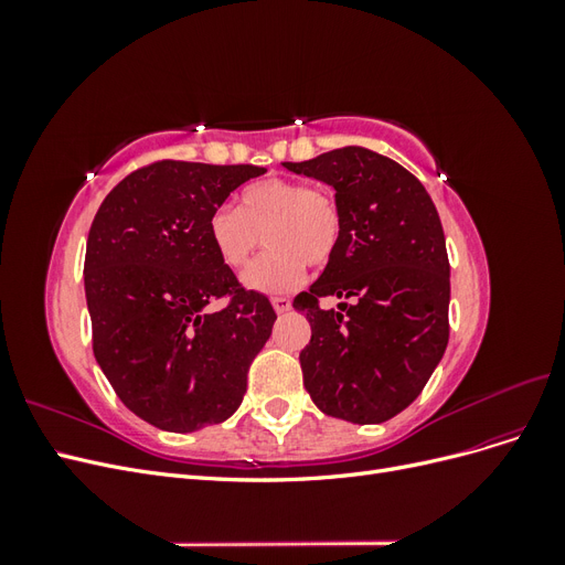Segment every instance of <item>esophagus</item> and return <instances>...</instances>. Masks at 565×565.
I'll use <instances>...</instances> for the list:
<instances>
[{"label": "esophagus", "instance_id": "obj_1", "mask_svg": "<svg viewBox=\"0 0 565 565\" xmlns=\"http://www.w3.org/2000/svg\"><path fill=\"white\" fill-rule=\"evenodd\" d=\"M270 303H273V309H276L278 313H287L289 309H292V301H289L287 297H273Z\"/></svg>", "mask_w": 565, "mask_h": 565}]
</instances>
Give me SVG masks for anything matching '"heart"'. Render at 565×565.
<instances>
[{"label":"heart","mask_w":565,"mask_h":565,"mask_svg":"<svg viewBox=\"0 0 565 565\" xmlns=\"http://www.w3.org/2000/svg\"><path fill=\"white\" fill-rule=\"evenodd\" d=\"M218 259L241 270L266 237L262 254L243 276L254 292L285 295L306 278V266H328L344 235V216L332 193L292 179H264L241 193V207L218 204L207 218Z\"/></svg>","instance_id":"heart-1"}]
</instances>
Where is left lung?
Instances as JSON below:
<instances>
[{
	"mask_svg": "<svg viewBox=\"0 0 565 565\" xmlns=\"http://www.w3.org/2000/svg\"><path fill=\"white\" fill-rule=\"evenodd\" d=\"M282 167L332 185L344 216L337 256L295 299L311 322L303 386L324 415L386 422L419 396L448 347L450 264L436 204L405 167L361 146ZM320 296H337L338 309L320 310Z\"/></svg>",
	"mask_w": 565,
	"mask_h": 565,
	"instance_id": "obj_1",
	"label": "left lung"
}]
</instances>
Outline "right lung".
Returning <instances> with one entry per match:
<instances>
[{"mask_svg": "<svg viewBox=\"0 0 565 565\" xmlns=\"http://www.w3.org/2000/svg\"><path fill=\"white\" fill-rule=\"evenodd\" d=\"M254 164L162 160L100 202L84 259L94 355L136 417L188 434L228 419L276 322L270 301L237 285L207 235L210 214ZM221 296L230 306L210 315Z\"/></svg>", "mask_w": 565, "mask_h": 565, "instance_id": "add662e5", "label": "right lung"}]
</instances>
